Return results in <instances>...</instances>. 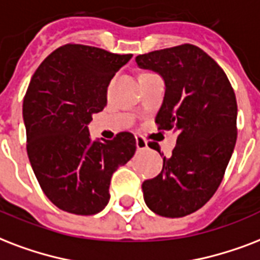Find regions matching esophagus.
I'll return each mask as SVG.
<instances>
[{"label":"esophagus","mask_w":260,"mask_h":260,"mask_svg":"<svg viewBox=\"0 0 260 260\" xmlns=\"http://www.w3.org/2000/svg\"><path fill=\"white\" fill-rule=\"evenodd\" d=\"M136 144H137V149H138V152H144L148 149V144H146V141L142 138L141 136L136 137Z\"/></svg>","instance_id":"esophagus-1"}]
</instances>
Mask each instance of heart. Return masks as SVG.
<instances>
[{
  "mask_svg": "<svg viewBox=\"0 0 260 260\" xmlns=\"http://www.w3.org/2000/svg\"><path fill=\"white\" fill-rule=\"evenodd\" d=\"M144 74H148V73H142V74H141V76H144Z\"/></svg>",
  "mask_w": 260,
  "mask_h": 260,
  "instance_id": "b5f03b06",
  "label": "heart"
}]
</instances>
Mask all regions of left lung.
<instances>
[{
  "label": "left lung",
  "mask_w": 260,
  "mask_h": 260,
  "mask_svg": "<svg viewBox=\"0 0 260 260\" xmlns=\"http://www.w3.org/2000/svg\"><path fill=\"white\" fill-rule=\"evenodd\" d=\"M136 62L166 82L154 120L158 128L179 132L161 172L142 183L145 203L158 216L184 217L201 209L222 182L237 138L235 90L221 66L194 44L142 54Z\"/></svg>",
  "instance_id": "1"
}]
</instances>
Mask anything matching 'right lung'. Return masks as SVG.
<instances>
[{"label":"right lung","instance_id":"obj_1","mask_svg":"<svg viewBox=\"0 0 260 260\" xmlns=\"http://www.w3.org/2000/svg\"><path fill=\"white\" fill-rule=\"evenodd\" d=\"M132 57L68 43L32 76L23 102L28 158L46 197L63 212H102L112 174L136 153L132 133L100 142L88 130L92 115L107 106L110 81Z\"/></svg>","mask_w":260,"mask_h":260}]
</instances>
